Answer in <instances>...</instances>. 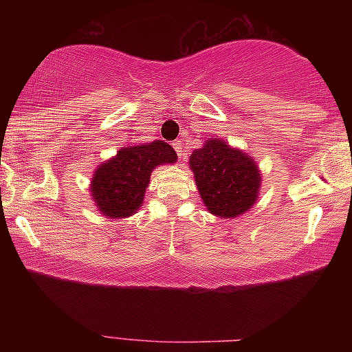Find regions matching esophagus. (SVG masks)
Instances as JSON below:
<instances>
[{
    "label": "esophagus",
    "mask_w": 352,
    "mask_h": 352,
    "mask_svg": "<svg viewBox=\"0 0 352 352\" xmlns=\"http://www.w3.org/2000/svg\"><path fill=\"white\" fill-rule=\"evenodd\" d=\"M173 148H175L177 155H179V157L185 155V147H184V144H182V140H177V142H173Z\"/></svg>",
    "instance_id": "1"
}]
</instances>
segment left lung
Masks as SVG:
<instances>
[{
  "label": "left lung",
  "mask_w": 352,
  "mask_h": 352,
  "mask_svg": "<svg viewBox=\"0 0 352 352\" xmlns=\"http://www.w3.org/2000/svg\"><path fill=\"white\" fill-rule=\"evenodd\" d=\"M195 185L210 213L233 218L256 204L261 173L252 155L225 140L208 139L190 155Z\"/></svg>",
  "instance_id": "obj_1"
}]
</instances>
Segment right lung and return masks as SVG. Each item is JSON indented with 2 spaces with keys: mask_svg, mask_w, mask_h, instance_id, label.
I'll return each instance as SVG.
<instances>
[{
  "mask_svg": "<svg viewBox=\"0 0 352 352\" xmlns=\"http://www.w3.org/2000/svg\"><path fill=\"white\" fill-rule=\"evenodd\" d=\"M175 162L177 152L164 140L122 147L94 172L91 180L92 200L107 218L134 215L144 204L153 168Z\"/></svg>",
  "mask_w": 352,
  "mask_h": 352,
  "instance_id": "obj_1",
  "label": "right lung"
}]
</instances>
